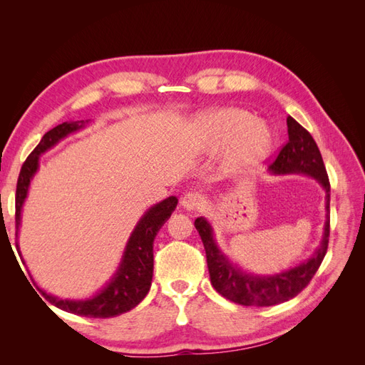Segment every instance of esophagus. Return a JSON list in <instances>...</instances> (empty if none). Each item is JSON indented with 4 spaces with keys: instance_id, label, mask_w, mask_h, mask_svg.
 <instances>
[{
    "instance_id": "obj_1",
    "label": "esophagus",
    "mask_w": 365,
    "mask_h": 365,
    "mask_svg": "<svg viewBox=\"0 0 365 365\" xmlns=\"http://www.w3.org/2000/svg\"><path fill=\"white\" fill-rule=\"evenodd\" d=\"M181 205L182 208L189 210V212H195V210H201L205 205V200L200 193H185L181 197Z\"/></svg>"
}]
</instances>
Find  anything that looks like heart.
I'll return each mask as SVG.
<instances>
[{"instance_id":"1","label":"heart","mask_w":365,"mask_h":365,"mask_svg":"<svg viewBox=\"0 0 365 365\" xmlns=\"http://www.w3.org/2000/svg\"><path fill=\"white\" fill-rule=\"evenodd\" d=\"M200 145L205 153L225 149L224 168L242 172L257 168L268 155L272 137L267 125L237 108H219L207 111L197 121Z\"/></svg>"}]
</instances>
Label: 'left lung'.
Returning <instances> with one entry per match:
<instances>
[{
	"label": "left lung",
	"mask_w": 365,
	"mask_h": 365,
	"mask_svg": "<svg viewBox=\"0 0 365 365\" xmlns=\"http://www.w3.org/2000/svg\"><path fill=\"white\" fill-rule=\"evenodd\" d=\"M288 125V143L282 148L277 158L269 165L272 175L302 173L314 178L326 192V222L322 244L309 257L297 267L272 275H256L242 269L220 251L215 240L213 227L205 217H197L195 227L201 236L205 248L210 282L213 288L227 300L242 306H274L291 300L300 294L322 264L329 244V204L330 184L322 153L315 140L292 117L286 120Z\"/></svg>",
	"instance_id": "obj_1"
}]
</instances>
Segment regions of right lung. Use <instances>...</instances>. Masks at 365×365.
Masks as SVG:
<instances>
[{
	"mask_svg": "<svg viewBox=\"0 0 365 365\" xmlns=\"http://www.w3.org/2000/svg\"><path fill=\"white\" fill-rule=\"evenodd\" d=\"M88 125V120L81 121H63L48 130L42 137L39 145L24 161L19 172L16 184L15 197V219H16V236L21 225V212L26 202L29 187L39 169V157L51 148L58 145L61 140L70 134L81 130ZM178 200L176 196L165 197L164 201L152 205L148 212L140 217L135 228L128 239L123 256L117 267V271L103 288L96 295L85 298V300H70V298H59L56 295L47 294L38 288L47 300L62 311H67L76 315L90 317V318H111L125 314L134 309L150 289L152 275H153V239H155L160 228L170 217L176 208ZM18 251L19 245L16 244ZM21 254V251H19ZM24 262V260H23ZM26 263V262H24Z\"/></svg>",
	"mask_w": 365,
	"mask_h": 365,
	"instance_id": "obj_1",
	"label": "right lung"
}]
</instances>
